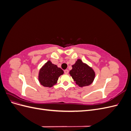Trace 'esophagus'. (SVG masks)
Here are the masks:
<instances>
[{"label": "esophagus", "instance_id": "1", "mask_svg": "<svg viewBox=\"0 0 131 131\" xmlns=\"http://www.w3.org/2000/svg\"><path fill=\"white\" fill-rule=\"evenodd\" d=\"M64 72L66 74H68V73H69V70H67V69H66V70H64Z\"/></svg>", "mask_w": 131, "mask_h": 131}]
</instances>
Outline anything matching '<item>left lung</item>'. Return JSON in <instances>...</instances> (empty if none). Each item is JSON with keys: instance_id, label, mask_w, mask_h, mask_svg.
<instances>
[{"instance_id": "left-lung-1", "label": "left lung", "mask_w": 131, "mask_h": 131, "mask_svg": "<svg viewBox=\"0 0 131 131\" xmlns=\"http://www.w3.org/2000/svg\"><path fill=\"white\" fill-rule=\"evenodd\" d=\"M69 74L76 84L81 88L91 85L95 78V72L93 69L80 59L72 66V69Z\"/></svg>"}]
</instances>
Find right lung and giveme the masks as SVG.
I'll return each mask as SVG.
<instances>
[{"label": "right lung", "mask_w": 131, "mask_h": 131, "mask_svg": "<svg viewBox=\"0 0 131 131\" xmlns=\"http://www.w3.org/2000/svg\"><path fill=\"white\" fill-rule=\"evenodd\" d=\"M63 73L62 69L48 61L39 70L38 80L43 86L51 88L56 84L58 78Z\"/></svg>", "instance_id": "right-lung-1"}]
</instances>
